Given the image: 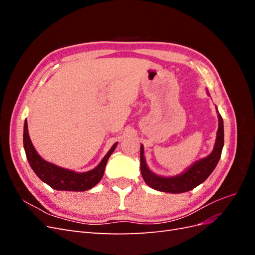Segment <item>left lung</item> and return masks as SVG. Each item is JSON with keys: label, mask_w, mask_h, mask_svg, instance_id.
<instances>
[{"label": "left lung", "mask_w": 255, "mask_h": 255, "mask_svg": "<svg viewBox=\"0 0 255 255\" xmlns=\"http://www.w3.org/2000/svg\"><path fill=\"white\" fill-rule=\"evenodd\" d=\"M207 95L210 96L208 91ZM217 114L219 121L218 130L217 135H216V141L212 153L206 157L195 161L194 164L185 169V171L180 174L174 176H161L152 172L145 163V158L143 156V145H140V171L148 186L158 191L169 192V194H182V192L194 189L198 185L202 184L211 175L218 164L223 148V142H225L223 120L218 110Z\"/></svg>", "instance_id": "8db88e82"}]
</instances>
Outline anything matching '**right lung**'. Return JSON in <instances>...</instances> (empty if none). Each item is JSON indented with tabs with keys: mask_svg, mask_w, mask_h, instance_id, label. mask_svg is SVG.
Listing matches in <instances>:
<instances>
[{
	"mask_svg": "<svg viewBox=\"0 0 255 255\" xmlns=\"http://www.w3.org/2000/svg\"><path fill=\"white\" fill-rule=\"evenodd\" d=\"M118 142L114 143V145L107 152L100 164L86 172H75L70 169H66L54 165L49 161L44 160L39 154L37 153L36 149L30 140L28 135L27 121L24 122V129H23V145L26 154V158L32 167L34 172L39 179L48 184L50 187L56 190H67V191H85L92 188L101 181L104 174L106 163L110 156L115 151Z\"/></svg>",
	"mask_w": 255,
	"mask_h": 255,
	"instance_id": "right-lung-1",
	"label": "right lung"
}]
</instances>
